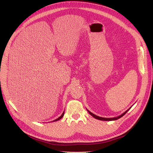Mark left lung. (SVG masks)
Here are the masks:
<instances>
[{"mask_svg":"<svg viewBox=\"0 0 153 153\" xmlns=\"http://www.w3.org/2000/svg\"><path fill=\"white\" fill-rule=\"evenodd\" d=\"M131 108V106L129 108H128L126 111H125V112L123 113V114H122L121 115H119V116H117V117H112V118H105V117H99V116H98V115H95V114H92V112H91L89 110H88L87 109V112L89 113V114L91 115H92V117H94L95 119H98V120H101V121H115V120H117V119H119V118H121V117H122L124 115H125L126 114V113L128 112V111Z\"/></svg>","mask_w":153,"mask_h":153,"instance_id":"1","label":"left lung"}]
</instances>
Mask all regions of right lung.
<instances>
[{
    "mask_svg": "<svg viewBox=\"0 0 153 153\" xmlns=\"http://www.w3.org/2000/svg\"><path fill=\"white\" fill-rule=\"evenodd\" d=\"M64 112H63V113L62 114V115H61V116H60L59 118H57V119H56L55 120H53V121H52V122H55V121H59V120H60L61 119V118H62V117L64 116Z\"/></svg>",
    "mask_w": 153,
    "mask_h": 153,
    "instance_id": "1",
    "label": "right lung"
}]
</instances>
